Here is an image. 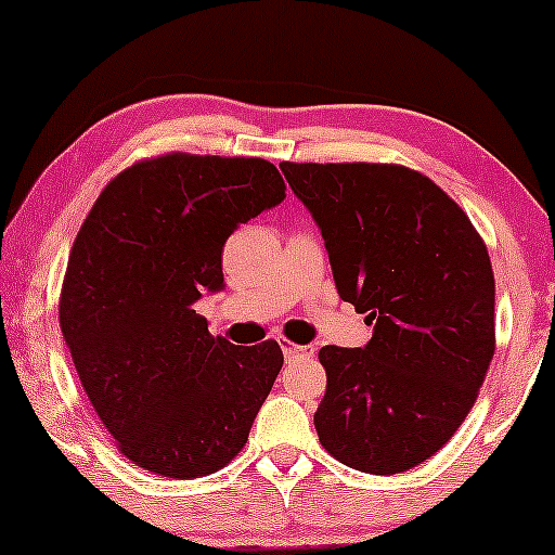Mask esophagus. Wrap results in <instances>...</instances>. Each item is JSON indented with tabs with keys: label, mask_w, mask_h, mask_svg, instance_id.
<instances>
[{
	"label": "esophagus",
	"mask_w": 555,
	"mask_h": 555,
	"mask_svg": "<svg viewBox=\"0 0 555 555\" xmlns=\"http://www.w3.org/2000/svg\"><path fill=\"white\" fill-rule=\"evenodd\" d=\"M280 348H283V353H285V361L291 363V361H298V359H310V356H313V348H308V346H298V344H291V340H280Z\"/></svg>",
	"instance_id": "34e87169"
}]
</instances>
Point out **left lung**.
<instances>
[{"instance_id":"1","label":"left lung","mask_w":555,"mask_h":555,"mask_svg":"<svg viewBox=\"0 0 555 555\" xmlns=\"http://www.w3.org/2000/svg\"><path fill=\"white\" fill-rule=\"evenodd\" d=\"M328 249L338 295L366 313L363 348L318 353L321 444L371 475L406 473L450 442L495 353V278L469 217L397 164H280Z\"/></svg>"}]
</instances>
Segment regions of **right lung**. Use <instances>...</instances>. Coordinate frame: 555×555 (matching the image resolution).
I'll return each mask as SVG.
<instances>
[{
  "label": "right lung",
  "mask_w": 555,
  "mask_h": 555,
  "mask_svg": "<svg viewBox=\"0 0 555 555\" xmlns=\"http://www.w3.org/2000/svg\"><path fill=\"white\" fill-rule=\"evenodd\" d=\"M285 199L264 158L166 154L128 166L88 211L60 293V328L118 450L189 480L247 442L283 369L278 340L240 348L194 310L224 287L222 247Z\"/></svg>",
  "instance_id": "obj_1"
}]
</instances>
